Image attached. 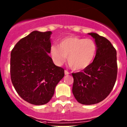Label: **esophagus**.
<instances>
[{
  "label": "esophagus",
  "instance_id": "1",
  "mask_svg": "<svg viewBox=\"0 0 127 127\" xmlns=\"http://www.w3.org/2000/svg\"><path fill=\"white\" fill-rule=\"evenodd\" d=\"M64 73H65V75H68V74H69V72L67 71V70H65Z\"/></svg>",
  "mask_w": 127,
  "mask_h": 127
}]
</instances>
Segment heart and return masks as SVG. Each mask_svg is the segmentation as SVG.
<instances>
[{
    "label": "heart",
    "mask_w": 127,
    "mask_h": 127,
    "mask_svg": "<svg viewBox=\"0 0 127 127\" xmlns=\"http://www.w3.org/2000/svg\"><path fill=\"white\" fill-rule=\"evenodd\" d=\"M97 44L92 39L67 36L53 45L50 53L54 62L60 65L65 61L74 70H82L92 62L97 53Z\"/></svg>",
    "instance_id": "1"
}]
</instances>
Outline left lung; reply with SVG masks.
<instances>
[{
	"label": "left lung",
	"instance_id": "8db88e82",
	"mask_svg": "<svg viewBox=\"0 0 127 127\" xmlns=\"http://www.w3.org/2000/svg\"><path fill=\"white\" fill-rule=\"evenodd\" d=\"M88 34L95 39L97 53L83 71L72 74V94L80 104L92 105L102 101L113 90L117 77V58L109 40L94 32Z\"/></svg>",
	"mask_w": 127,
	"mask_h": 127
}]
</instances>
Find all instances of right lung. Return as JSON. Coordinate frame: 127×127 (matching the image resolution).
Wrapping results in <instances>:
<instances>
[{"instance_id":"obj_1","label":"right lung","mask_w":127,"mask_h":127,"mask_svg":"<svg viewBox=\"0 0 127 127\" xmlns=\"http://www.w3.org/2000/svg\"><path fill=\"white\" fill-rule=\"evenodd\" d=\"M51 33L33 31L20 39L11 53L12 83L20 97L33 105L50 101L64 76V69L54 64L48 55Z\"/></svg>"}]
</instances>
